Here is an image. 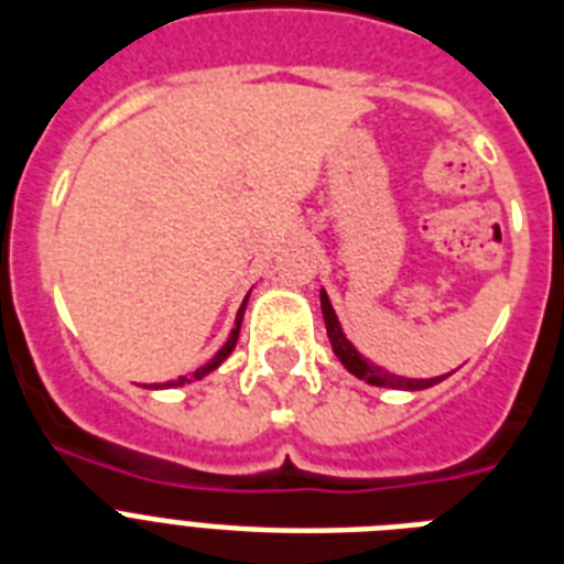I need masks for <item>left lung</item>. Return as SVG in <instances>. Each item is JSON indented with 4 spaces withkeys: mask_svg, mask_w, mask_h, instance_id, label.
I'll return each instance as SVG.
<instances>
[{
    "mask_svg": "<svg viewBox=\"0 0 564 564\" xmlns=\"http://www.w3.org/2000/svg\"><path fill=\"white\" fill-rule=\"evenodd\" d=\"M319 305H323V319H326V332H328V340H332V349L335 355L340 358L352 376L364 378L367 384H376V387H393V390H425V387H434L440 384L445 376L440 378H402V376H393V372H387V369L376 367V364H369L367 358H360L358 349L349 344V337L344 335V328L337 323L335 317V308L328 303L326 291H319Z\"/></svg>",
    "mask_w": 564,
    "mask_h": 564,
    "instance_id": "8db88e82",
    "label": "left lung"
}]
</instances>
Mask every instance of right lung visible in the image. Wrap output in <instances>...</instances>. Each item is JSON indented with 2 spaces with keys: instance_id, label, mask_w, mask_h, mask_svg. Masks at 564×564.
Returning <instances> with one entry per match:
<instances>
[{
  "instance_id": "obj_1",
  "label": "right lung",
  "mask_w": 564,
  "mask_h": 564,
  "mask_svg": "<svg viewBox=\"0 0 564 564\" xmlns=\"http://www.w3.org/2000/svg\"><path fill=\"white\" fill-rule=\"evenodd\" d=\"M245 305H247V300H245ZM245 305H241V308H238V317H236V328H232V335H229V340L224 346H220L218 349V355H215V358L209 360V364H204V367L200 369H195V372H192V376H180L177 381H171L169 387H180V384H188V381H192V378H204L206 372H212V369L215 367H220V360L227 358L229 352H232V349H236V340H238V328H241V317H245Z\"/></svg>"
}]
</instances>
